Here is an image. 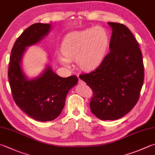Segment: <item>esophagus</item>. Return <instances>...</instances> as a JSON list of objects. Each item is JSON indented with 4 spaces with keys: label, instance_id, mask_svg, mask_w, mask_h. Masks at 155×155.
<instances>
[{
    "label": "esophagus",
    "instance_id": "esophagus-1",
    "mask_svg": "<svg viewBox=\"0 0 155 155\" xmlns=\"http://www.w3.org/2000/svg\"><path fill=\"white\" fill-rule=\"evenodd\" d=\"M79 84H80V85H85L86 83L84 82L83 80H81V79H79Z\"/></svg>",
    "mask_w": 155,
    "mask_h": 155
}]
</instances>
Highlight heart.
<instances>
[{
    "mask_svg": "<svg viewBox=\"0 0 155 155\" xmlns=\"http://www.w3.org/2000/svg\"><path fill=\"white\" fill-rule=\"evenodd\" d=\"M109 40L107 31L99 26L71 32L64 38L62 54H58V60L66 68H70L71 61L76 60L80 68L92 70L103 61Z\"/></svg>",
    "mask_w": 155,
    "mask_h": 155,
    "instance_id": "obj_1",
    "label": "heart"
}]
</instances>
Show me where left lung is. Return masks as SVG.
I'll use <instances>...</instances> for the list:
<instances>
[{
    "label": "left lung",
    "instance_id": "obj_1",
    "mask_svg": "<svg viewBox=\"0 0 155 155\" xmlns=\"http://www.w3.org/2000/svg\"><path fill=\"white\" fill-rule=\"evenodd\" d=\"M112 28L110 52L94 71L80 75L93 92L92 113L102 120H115L132 110L144 82L142 52L129 29L119 23Z\"/></svg>",
    "mask_w": 155,
    "mask_h": 155
}]
</instances>
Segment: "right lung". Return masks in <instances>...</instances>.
<instances>
[{"instance_id": "right-lung-1", "label": "right lung", "mask_w": 155, "mask_h": 155, "mask_svg": "<svg viewBox=\"0 0 155 155\" xmlns=\"http://www.w3.org/2000/svg\"><path fill=\"white\" fill-rule=\"evenodd\" d=\"M51 25L34 23L25 29L11 50L8 78L16 104L30 117L39 121L56 119L65 106L69 90L76 85L75 75L61 78L49 66L40 77L29 80L22 71V56L27 46L40 42L48 34Z\"/></svg>"}]
</instances>
